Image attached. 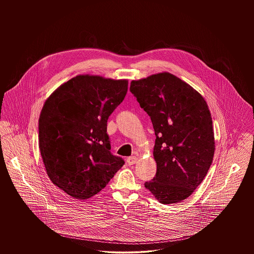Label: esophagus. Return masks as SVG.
Wrapping results in <instances>:
<instances>
[{"instance_id": "esophagus-1", "label": "esophagus", "mask_w": 254, "mask_h": 254, "mask_svg": "<svg viewBox=\"0 0 254 254\" xmlns=\"http://www.w3.org/2000/svg\"><path fill=\"white\" fill-rule=\"evenodd\" d=\"M136 162H137V157H136V156H130V157H128L127 159V163L129 166L134 165Z\"/></svg>"}]
</instances>
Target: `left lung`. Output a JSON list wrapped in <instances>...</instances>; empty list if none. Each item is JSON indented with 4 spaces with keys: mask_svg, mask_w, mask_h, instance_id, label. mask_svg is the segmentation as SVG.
Segmentation results:
<instances>
[{
    "mask_svg": "<svg viewBox=\"0 0 254 254\" xmlns=\"http://www.w3.org/2000/svg\"><path fill=\"white\" fill-rule=\"evenodd\" d=\"M130 92L156 135L155 177L145 187L161 204L181 202L202 183L214 155L212 120L204 98L169 72L132 81Z\"/></svg>",
    "mask_w": 254,
    "mask_h": 254,
    "instance_id": "left-lung-1",
    "label": "left lung"
}]
</instances>
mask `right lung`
Masks as SVG:
<instances>
[{"mask_svg": "<svg viewBox=\"0 0 254 254\" xmlns=\"http://www.w3.org/2000/svg\"><path fill=\"white\" fill-rule=\"evenodd\" d=\"M127 91V80L79 75L46 101L39 118L41 155L50 180L73 198L100 192L124 166L110 152L107 123Z\"/></svg>", "mask_w": 254, "mask_h": 254, "instance_id": "1", "label": "right lung"}]
</instances>
